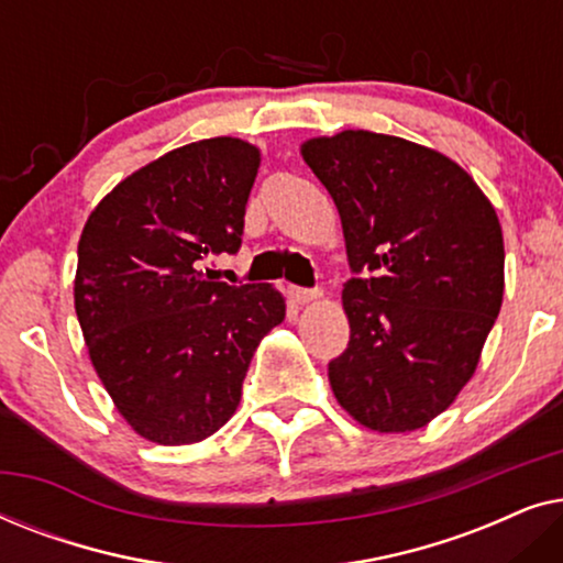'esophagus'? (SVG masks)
<instances>
[{
    "label": "esophagus",
    "instance_id": "esophagus-1",
    "mask_svg": "<svg viewBox=\"0 0 563 563\" xmlns=\"http://www.w3.org/2000/svg\"><path fill=\"white\" fill-rule=\"evenodd\" d=\"M289 295L297 305H307V302H312V299H318L320 291L318 289H307V287H289Z\"/></svg>",
    "mask_w": 563,
    "mask_h": 563
}]
</instances>
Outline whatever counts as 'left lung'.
Instances as JSON below:
<instances>
[{"label": "left lung", "mask_w": 563, "mask_h": 563, "mask_svg": "<svg viewBox=\"0 0 563 563\" xmlns=\"http://www.w3.org/2000/svg\"><path fill=\"white\" fill-rule=\"evenodd\" d=\"M302 156L338 207L353 274L330 387L361 426L418 430L472 379L503 307L495 207L459 164L405 137L345 130Z\"/></svg>", "instance_id": "8db88e82"}]
</instances>
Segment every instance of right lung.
Listing matches in <instances>:
<instances>
[{"label":"right lung","instance_id":"1","mask_svg":"<svg viewBox=\"0 0 563 563\" xmlns=\"http://www.w3.org/2000/svg\"><path fill=\"white\" fill-rule=\"evenodd\" d=\"M258 161L238 137L181 145L120 181L84 225L76 318L120 415L153 443L225 426L253 351L284 320L268 284L230 287L205 266L241 249Z\"/></svg>","mask_w":563,"mask_h":563}]
</instances>
